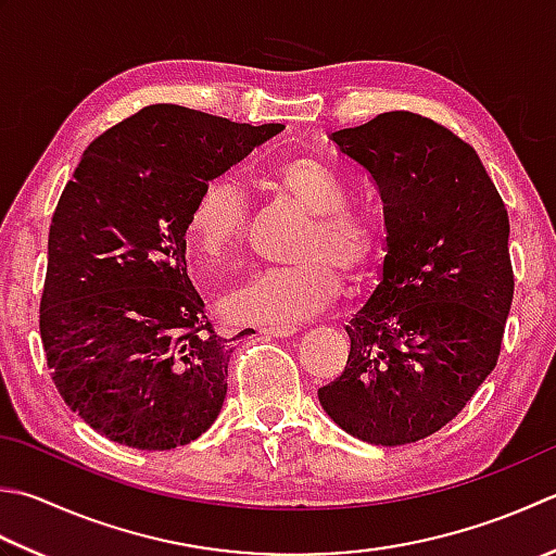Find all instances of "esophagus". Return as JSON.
Masks as SVG:
<instances>
[{"label":"esophagus","instance_id":"obj_1","mask_svg":"<svg viewBox=\"0 0 556 556\" xmlns=\"http://www.w3.org/2000/svg\"><path fill=\"white\" fill-rule=\"evenodd\" d=\"M260 332L269 337H291L296 332V328H293V325H275V328H260Z\"/></svg>","mask_w":556,"mask_h":556}]
</instances>
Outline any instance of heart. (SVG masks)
I'll use <instances>...</instances> for the list:
<instances>
[{
  "label": "heart",
  "instance_id": "heart-1",
  "mask_svg": "<svg viewBox=\"0 0 556 556\" xmlns=\"http://www.w3.org/2000/svg\"><path fill=\"white\" fill-rule=\"evenodd\" d=\"M277 188L311 216L293 257L296 263L245 281L226 293L222 311L233 323L291 325L323 311L340 293L342 275L364 277L383 255V226L374 212L350 204V185L315 156H293L275 168ZM188 243L204 267H222L241 253L248 204L233 180L206 182L194 198Z\"/></svg>",
  "mask_w": 556,
  "mask_h": 556
}]
</instances>
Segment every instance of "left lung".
<instances>
[{"label":"left lung","instance_id":"obj_1","mask_svg":"<svg viewBox=\"0 0 556 556\" xmlns=\"http://www.w3.org/2000/svg\"><path fill=\"white\" fill-rule=\"evenodd\" d=\"M383 200V279L346 325L350 358L318 390L376 445L431 437L494 371L514 301L508 212L477 151L437 119L380 113L332 132Z\"/></svg>","mask_w":556,"mask_h":556}]
</instances>
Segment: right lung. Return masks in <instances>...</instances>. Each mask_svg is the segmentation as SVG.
<instances>
[{"label": "right lung", "mask_w": 556, "mask_h": 556, "mask_svg": "<svg viewBox=\"0 0 556 556\" xmlns=\"http://www.w3.org/2000/svg\"><path fill=\"white\" fill-rule=\"evenodd\" d=\"M285 125L147 105L98 135L48 236L40 340L52 383L91 429L139 451L200 439L219 417L236 337L188 277L185 224L206 182Z\"/></svg>", "instance_id": "right-lung-1"}]
</instances>
